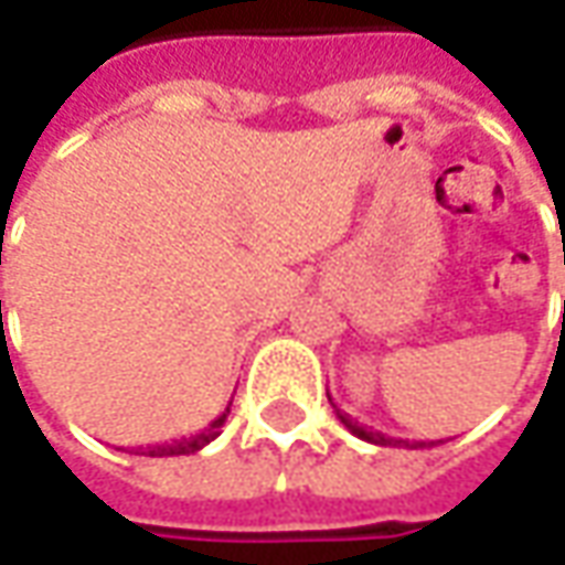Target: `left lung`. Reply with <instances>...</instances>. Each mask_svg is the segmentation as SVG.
<instances>
[{"label": "left lung", "mask_w": 565, "mask_h": 565, "mask_svg": "<svg viewBox=\"0 0 565 565\" xmlns=\"http://www.w3.org/2000/svg\"><path fill=\"white\" fill-rule=\"evenodd\" d=\"M337 418H339V422H342V424H345V427H349V430H352L355 437H361V440H367V444H374V446L405 444V446H408V440H393V437H386V434H380V430H367V427H361V424H359V422H352L349 415H342L339 408H337ZM412 446H424V444H412Z\"/></svg>", "instance_id": "left-lung-1"}]
</instances>
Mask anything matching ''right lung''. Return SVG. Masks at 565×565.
I'll return each mask as SVG.
<instances>
[{"mask_svg": "<svg viewBox=\"0 0 565 565\" xmlns=\"http://www.w3.org/2000/svg\"><path fill=\"white\" fill-rule=\"evenodd\" d=\"M226 415H228V405H226V412H223L220 418H213V422L206 424L201 434H194V437H182V440H172V444L150 446V449H147V456H191V452L204 449L210 440H216V437H220V427L226 424Z\"/></svg>", "mask_w": 565, "mask_h": 565, "instance_id": "1", "label": "right lung"}]
</instances>
